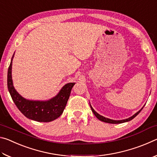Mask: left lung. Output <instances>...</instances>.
<instances>
[{
	"label": "left lung",
	"instance_id": "obj_1",
	"mask_svg": "<svg viewBox=\"0 0 157 157\" xmlns=\"http://www.w3.org/2000/svg\"><path fill=\"white\" fill-rule=\"evenodd\" d=\"M91 106V105H90ZM91 110H92V111H93V113H94V115L96 116V118H98V119H99L100 121H102V122H105V123H112V124H118V123H125V122H128V121H132L133 118H135V117H136L138 114H139L140 112V111H141L142 109H143V108L141 109L140 110H139V111H138L137 113H136L134 114V116H132V117H130V118H127V119H124V120H121V121H114V120H111V119H109V118H105V117H104V116H100V114H98L96 111H95L94 109L92 108V107L91 106Z\"/></svg>",
	"mask_w": 157,
	"mask_h": 157
}]
</instances>
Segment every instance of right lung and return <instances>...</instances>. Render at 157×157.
Returning a JSON list of instances; mask_svg holds the SVG:
<instances>
[{"label":"right lung","instance_id":"add662e5","mask_svg":"<svg viewBox=\"0 0 157 157\" xmlns=\"http://www.w3.org/2000/svg\"><path fill=\"white\" fill-rule=\"evenodd\" d=\"M7 71V88L10 95L19 111L25 117L38 122H50L62 115L70 96L71 89L75 83H68L62 87L56 96L49 100H26L16 91L12 79V59Z\"/></svg>","mask_w":157,"mask_h":157}]
</instances>
